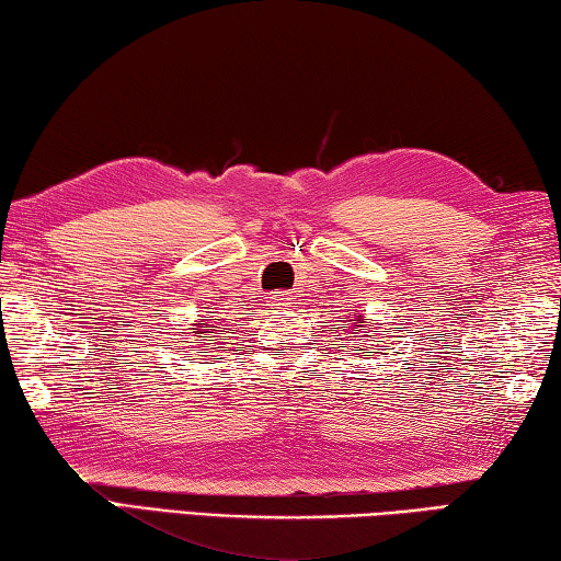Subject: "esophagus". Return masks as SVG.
Listing matches in <instances>:
<instances>
[{
  "mask_svg": "<svg viewBox=\"0 0 561 561\" xmlns=\"http://www.w3.org/2000/svg\"><path fill=\"white\" fill-rule=\"evenodd\" d=\"M271 306L273 308H288L290 306V296L288 293H275V296H271Z\"/></svg>",
  "mask_w": 561,
  "mask_h": 561,
  "instance_id": "esophagus-1",
  "label": "esophagus"
}]
</instances>
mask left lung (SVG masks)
Instances as JSON below:
<instances>
[{"label":"left lung","mask_w":561,"mask_h":561,"mask_svg":"<svg viewBox=\"0 0 561 561\" xmlns=\"http://www.w3.org/2000/svg\"><path fill=\"white\" fill-rule=\"evenodd\" d=\"M353 328H357V330H360V333H373V335H382L378 328L367 330V318H365V316H355V323H353ZM351 337H360V335H355V333H353ZM363 337H370V335H363ZM378 343H382V341H380V337H378ZM360 351H365V343H363V347H360ZM375 351H378V345H375Z\"/></svg>","instance_id":"1"}]
</instances>
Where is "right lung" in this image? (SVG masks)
<instances>
[{
	"instance_id": "add662e5",
	"label": "right lung",
	"mask_w": 561,
	"mask_h": 561,
	"mask_svg": "<svg viewBox=\"0 0 561 561\" xmlns=\"http://www.w3.org/2000/svg\"><path fill=\"white\" fill-rule=\"evenodd\" d=\"M216 328H218V325L208 323V320H204V318H198L196 323H194V328H191V330H194V335H196V337H201V341H206L208 333H214ZM216 337H218V335H216ZM210 351H214V347H210Z\"/></svg>"
}]
</instances>
